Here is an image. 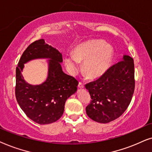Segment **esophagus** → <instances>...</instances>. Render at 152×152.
Returning a JSON list of instances; mask_svg holds the SVG:
<instances>
[{"instance_id": "esophagus-1", "label": "esophagus", "mask_w": 152, "mask_h": 152, "mask_svg": "<svg viewBox=\"0 0 152 152\" xmlns=\"http://www.w3.org/2000/svg\"><path fill=\"white\" fill-rule=\"evenodd\" d=\"M84 87H85L84 84L81 82H79V83H78V88H83Z\"/></svg>"}]
</instances>
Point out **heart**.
Listing matches in <instances>:
<instances>
[{
	"mask_svg": "<svg viewBox=\"0 0 152 152\" xmlns=\"http://www.w3.org/2000/svg\"><path fill=\"white\" fill-rule=\"evenodd\" d=\"M113 49L101 39H93L78 44L73 54H66L64 60L69 69H78L79 62H83L84 72L90 78H98L110 68L113 58Z\"/></svg>",
	"mask_w": 152,
	"mask_h": 152,
	"instance_id": "obj_1",
	"label": "heart"
}]
</instances>
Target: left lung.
<instances>
[{
  "mask_svg": "<svg viewBox=\"0 0 152 152\" xmlns=\"http://www.w3.org/2000/svg\"><path fill=\"white\" fill-rule=\"evenodd\" d=\"M86 88L92 99L86 108L88 117L103 124L116 120L128 108L134 92L133 59L124 55L122 61Z\"/></svg>",
  "mask_w": 152,
  "mask_h": 152,
  "instance_id": "left-lung-1",
  "label": "left lung"
}]
</instances>
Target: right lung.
Masks as SVG:
<instances>
[{
	"instance_id": "right-lung-1",
	"label": "right lung",
	"mask_w": 152,
	"mask_h": 152,
	"mask_svg": "<svg viewBox=\"0 0 152 152\" xmlns=\"http://www.w3.org/2000/svg\"><path fill=\"white\" fill-rule=\"evenodd\" d=\"M35 59H48V76L42 84L31 85L24 80V64ZM62 53L41 39L26 48L16 69V99L30 120L39 124L55 122L64 113L67 99L77 91L78 80L62 71Z\"/></svg>"
}]
</instances>
